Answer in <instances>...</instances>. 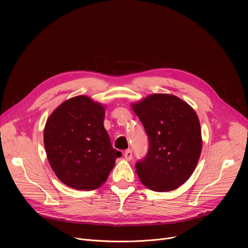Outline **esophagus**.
<instances>
[{
  "label": "esophagus",
  "instance_id": "34e87169",
  "mask_svg": "<svg viewBox=\"0 0 248 248\" xmlns=\"http://www.w3.org/2000/svg\"><path fill=\"white\" fill-rule=\"evenodd\" d=\"M124 159L125 160H127V161H131L132 160V157H133V152H132V150H126L125 152H124Z\"/></svg>",
  "mask_w": 248,
  "mask_h": 248
}]
</instances>
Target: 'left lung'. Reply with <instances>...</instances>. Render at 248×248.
<instances>
[{"mask_svg": "<svg viewBox=\"0 0 248 248\" xmlns=\"http://www.w3.org/2000/svg\"><path fill=\"white\" fill-rule=\"evenodd\" d=\"M149 136L146 158L136 164L147 188L172 191L183 185L196 168L201 151V126L187 102L166 93L151 94L132 104Z\"/></svg>", "mask_w": 248, "mask_h": 248, "instance_id": "left-lung-1", "label": "left lung"}]
</instances>
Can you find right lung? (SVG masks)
Here are the masks:
<instances>
[{"label":"right lung","instance_id":"1","mask_svg":"<svg viewBox=\"0 0 248 248\" xmlns=\"http://www.w3.org/2000/svg\"><path fill=\"white\" fill-rule=\"evenodd\" d=\"M106 107L86 95L62 102L47 119L44 147L56 177L68 187L90 191L107 181L122 153L103 126Z\"/></svg>","mask_w":248,"mask_h":248}]
</instances>
